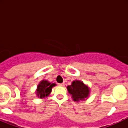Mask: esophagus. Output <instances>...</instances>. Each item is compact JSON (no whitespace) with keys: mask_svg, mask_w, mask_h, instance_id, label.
<instances>
[{"mask_svg":"<svg viewBox=\"0 0 128 128\" xmlns=\"http://www.w3.org/2000/svg\"><path fill=\"white\" fill-rule=\"evenodd\" d=\"M59 86H61V87H64V83H62V84H59Z\"/></svg>","mask_w":128,"mask_h":128,"instance_id":"esophagus-1","label":"esophagus"}]
</instances>
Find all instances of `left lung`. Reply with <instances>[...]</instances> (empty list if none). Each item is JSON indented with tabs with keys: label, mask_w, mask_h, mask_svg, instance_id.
Segmentation results:
<instances>
[{
	"label": "left lung",
	"mask_w": 128,
	"mask_h": 128,
	"mask_svg": "<svg viewBox=\"0 0 128 128\" xmlns=\"http://www.w3.org/2000/svg\"><path fill=\"white\" fill-rule=\"evenodd\" d=\"M67 88L69 94L72 95V98L74 101L77 102L85 100L90 94L88 87L80 80L73 81L72 84L68 86Z\"/></svg>",
	"instance_id": "obj_1"
}]
</instances>
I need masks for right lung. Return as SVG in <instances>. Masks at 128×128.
<instances>
[{"label":"right lung","mask_w":128,"mask_h":128,"mask_svg":"<svg viewBox=\"0 0 128 128\" xmlns=\"http://www.w3.org/2000/svg\"><path fill=\"white\" fill-rule=\"evenodd\" d=\"M55 86V84H51L48 81L42 80L37 87L36 95L40 98L48 96L49 94L51 93L52 87Z\"/></svg>","instance_id":"1"}]
</instances>
